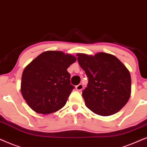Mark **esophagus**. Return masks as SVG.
Wrapping results in <instances>:
<instances>
[{"instance_id": "34e87169", "label": "esophagus", "mask_w": 147, "mask_h": 147, "mask_svg": "<svg viewBox=\"0 0 147 147\" xmlns=\"http://www.w3.org/2000/svg\"><path fill=\"white\" fill-rule=\"evenodd\" d=\"M83 89V85H82V84H79V85L76 86V89H77V91H81Z\"/></svg>"}]
</instances>
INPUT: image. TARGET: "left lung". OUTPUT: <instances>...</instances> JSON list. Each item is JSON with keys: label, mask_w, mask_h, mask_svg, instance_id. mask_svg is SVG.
Here are the masks:
<instances>
[{"label": "left lung", "mask_w": 147, "mask_h": 147, "mask_svg": "<svg viewBox=\"0 0 147 147\" xmlns=\"http://www.w3.org/2000/svg\"><path fill=\"white\" fill-rule=\"evenodd\" d=\"M79 65L88 78L82 92L86 106L100 116L120 110L130 97L131 77L126 66L116 56L100 52L94 56L77 54Z\"/></svg>", "instance_id": "8db88e82"}]
</instances>
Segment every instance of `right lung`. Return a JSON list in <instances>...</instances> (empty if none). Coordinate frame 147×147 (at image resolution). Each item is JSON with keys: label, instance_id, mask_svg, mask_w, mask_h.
<instances>
[{"label": "right lung", "instance_id": "1", "mask_svg": "<svg viewBox=\"0 0 147 147\" xmlns=\"http://www.w3.org/2000/svg\"><path fill=\"white\" fill-rule=\"evenodd\" d=\"M75 60V56L60 51H46L25 67L21 93L33 110L48 114L65 105L75 88L70 84L67 68Z\"/></svg>", "mask_w": 147, "mask_h": 147}]
</instances>
